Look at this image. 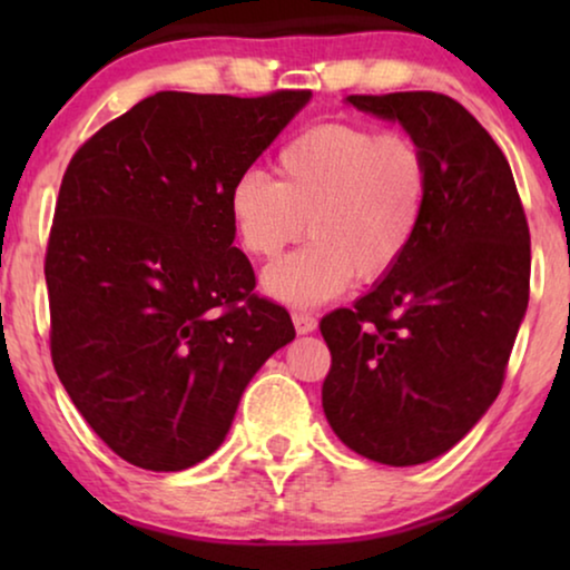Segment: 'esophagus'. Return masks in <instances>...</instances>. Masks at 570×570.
I'll return each mask as SVG.
<instances>
[{
  "mask_svg": "<svg viewBox=\"0 0 570 570\" xmlns=\"http://www.w3.org/2000/svg\"><path fill=\"white\" fill-rule=\"evenodd\" d=\"M293 324H295V332L298 334H308L316 330V316L314 314H306V311H293Z\"/></svg>",
  "mask_w": 570,
  "mask_h": 570,
  "instance_id": "obj_1",
  "label": "esophagus"
}]
</instances>
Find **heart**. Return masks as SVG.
I'll list each match as a JSON object with an SVG mask.
<instances>
[{
	"instance_id": "heart-1",
	"label": "heart",
	"mask_w": 570,
	"mask_h": 570,
	"mask_svg": "<svg viewBox=\"0 0 570 570\" xmlns=\"http://www.w3.org/2000/svg\"><path fill=\"white\" fill-rule=\"evenodd\" d=\"M431 194V163L402 131L332 121L303 131L277 155V181L246 170L230 186L238 246L275 259L308 228L301 252L267 267L272 298L318 306L355 277L373 283L400 267L415 244Z\"/></svg>"
}]
</instances>
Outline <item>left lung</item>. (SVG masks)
Segmentation results:
<instances>
[{
  "label": "left lung",
  "mask_w": 570,
  "mask_h": 570,
  "mask_svg": "<svg viewBox=\"0 0 570 570\" xmlns=\"http://www.w3.org/2000/svg\"><path fill=\"white\" fill-rule=\"evenodd\" d=\"M347 104L402 124L431 163V194L400 267L322 318V407L355 454L412 466L462 441L501 392L529 303V225L501 147L454 98Z\"/></svg>",
  "instance_id": "left-lung-1"
}]
</instances>
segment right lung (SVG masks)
<instances>
[{
  "label": "right lung",
  "instance_id": "obj_1",
  "mask_svg": "<svg viewBox=\"0 0 570 570\" xmlns=\"http://www.w3.org/2000/svg\"><path fill=\"white\" fill-rule=\"evenodd\" d=\"M308 98L163 90L69 160L43 267L51 361L129 464L207 459L254 373L295 337L291 314L254 293L228 194Z\"/></svg>",
  "mask_w": 570,
  "mask_h": 570
}]
</instances>
